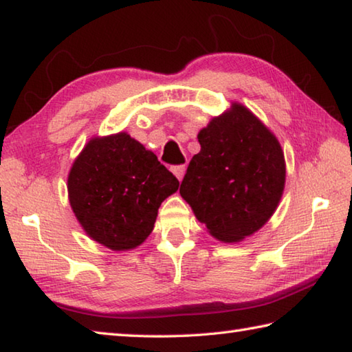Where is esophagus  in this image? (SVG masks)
<instances>
[{"instance_id":"esophagus-1","label":"esophagus","mask_w":352,"mask_h":352,"mask_svg":"<svg viewBox=\"0 0 352 352\" xmlns=\"http://www.w3.org/2000/svg\"><path fill=\"white\" fill-rule=\"evenodd\" d=\"M184 170H186V168H184L183 164L182 166H174V168H172V174H174L178 178V180H182L183 175H184Z\"/></svg>"}]
</instances>
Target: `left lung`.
Here are the masks:
<instances>
[{
	"label": "left lung",
	"mask_w": 352,
	"mask_h": 352,
	"mask_svg": "<svg viewBox=\"0 0 352 352\" xmlns=\"http://www.w3.org/2000/svg\"><path fill=\"white\" fill-rule=\"evenodd\" d=\"M180 195L214 239L239 243L263 228L282 200L286 163L277 137L240 103L198 132Z\"/></svg>",
	"instance_id": "left-lung-1"
}]
</instances>
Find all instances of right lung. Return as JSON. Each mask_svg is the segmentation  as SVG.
Masks as SVG:
<instances>
[{
  "label": "right lung",
  "mask_w": 352,
  "mask_h": 352,
  "mask_svg": "<svg viewBox=\"0 0 352 352\" xmlns=\"http://www.w3.org/2000/svg\"><path fill=\"white\" fill-rule=\"evenodd\" d=\"M177 178L127 132L94 137L67 175L69 203L94 241L131 251L149 237Z\"/></svg>",
  "instance_id": "1"
}]
</instances>
